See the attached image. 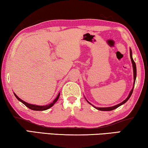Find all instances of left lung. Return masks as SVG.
Instances as JSON below:
<instances>
[{"instance_id":"left-lung-1","label":"left lung","mask_w":148,"mask_h":148,"mask_svg":"<svg viewBox=\"0 0 148 148\" xmlns=\"http://www.w3.org/2000/svg\"><path fill=\"white\" fill-rule=\"evenodd\" d=\"M130 58H131V61H132V67H133V72H134V84H134V85H133V88H132V89L131 90L128 96H127V98H126V99L123 100L122 102L118 103V104L114 106H111V107H105V108H98V107L94 106V105H92L91 103H90V102H88V101L86 100V99L87 102H88V103H89L90 105H92V106L95 108L96 109L98 110H100V111H111V110H115V109L117 108H118L119 106H120L123 105V103H125V102H126L127 101L129 100V98H130V96H132V92H133V90H134V84H135V82H136V65L135 62L134 61L133 58H132V52L131 48H130Z\"/></svg>"}]
</instances>
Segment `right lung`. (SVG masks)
Segmentation results:
<instances>
[{"mask_svg": "<svg viewBox=\"0 0 148 148\" xmlns=\"http://www.w3.org/2000/svg\"><path fill=\"white\" fill-rule=\"evenodd\" d=\"M14 94L15 97H16V98H17L18 100H19L20 102H21L22 103H23V104H25L26 107H28V108H30V110H35V111H44V110H46L54 106V103H56L57 102V100H58L60 94L59 93L58 94V96H56V98L54 99V101H53L52 103H49V104H47L46 106H38V105H35V104H31V103H27V102H25V101H23V100H21V98H18V97L16 96V94L15 93H14Z\"/></svg>", "mask_w": 148, "mask_h": 148, "instance_id": "obj_1", "label": "right lung"}]
</instances>
